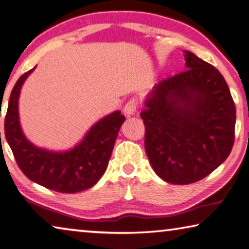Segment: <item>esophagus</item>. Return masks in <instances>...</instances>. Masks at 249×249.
<instances>
[{"label":"esophagus","instance_id":"obj_1","mask_svg":"<svg viewBox=\"0 0 249 249\" xmlns=\"http://www.w3.org/2000/svg\"><path fill=\"white\" fill-rule=\"evenodd\" d=\"M137 108H138V100L132 98V99H130L128 103L125 104L124 108V112L125 113V116L130 117L137 111Z\"/></svg>","mask_w":249,"mask_h":249}]
</instances>
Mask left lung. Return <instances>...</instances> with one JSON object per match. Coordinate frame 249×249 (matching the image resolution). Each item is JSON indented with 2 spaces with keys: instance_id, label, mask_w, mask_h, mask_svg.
<instances>
[{
  "instance_id": "1",
  "label": "left lung",
  "mask_w": 249,
  "mask_h": 249,
  "mask_svg": "<svg viewBox=\"0 0 249 249\" xmlns=\"http://www.w3.org/2000/svg\"><path fill=\"white\" fill-rule=\"evenodd\" d=\"M184 71L160 81L145 101L144 148L159 177L191 184L226 160L235 140L236 108L213 65L185 52Z\"/></svg>"
}]
</instances>
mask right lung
<instances>
[{"label":"right lung","instance_id":"add662e5","mask_svg":"<svg viewBox=\"0 0 249 249\" xmlns=\"http://www.w3.org/2000/svg\"><path fill=\"white\" fill-rule=\"evenodd\" d=\"M23 74L11 92L4 130L7 143L22 172L33 182L59 193H76L95 185L103 177L111 157L118 132L125 118L120 111L93 125L80 144L68 152L38 149L28 141L18 122V96L27 76Z\"/></svg>","mask_w":249,"mask_h":249}]
</instances>
